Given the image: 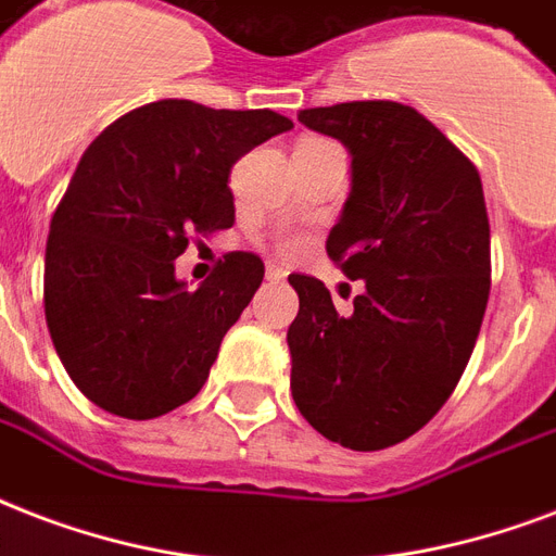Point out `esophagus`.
Masks as SVG:
<instances>
[{"label": "esophagus", "instance_id": "34e87169", "mask_svg": "<svg viewBox=\"0 0 556 556\" xmlns=\"http://www.w3.org/2000/svg\"><path fill=\"white\" fill-rule=\"evenodd\" d=\"M266 278L269 281H283L287 278V269L281 264H266Z\"/></svg>", "mask_w": 556, "mask_h": 556}]
</instances>
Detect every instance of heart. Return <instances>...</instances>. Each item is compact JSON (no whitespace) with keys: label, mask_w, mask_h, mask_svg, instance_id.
<instances>
[{"label":"heart","mask_w":556,"mask_h":556,"mask_svg":"<svg viewBox=\"0 0 556 556\" xmlns=\"http://www.w3.org/2000/svg\"><path fill=\"white\" fill-rule=\"evenodd\" d=\"M283 249H287V252H295V249H299V240H287V243H283Z\"/></svg>","instance_id":"b5f03b06"}]
</instances>
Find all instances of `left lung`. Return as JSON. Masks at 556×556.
I'll list each match as a JSON object with an SVG mask.
<instances>
[{
    "instance_id": "8db88e82",
    "label": "left lung",
    "mask_w": 556,
    "mask_h": 556,
    "mask_svg": "<svg viewBox=\"0 0 556 556\" xmlns=\"http://www.w3.org/2000/svg\"><path fill=\"white\" fill-rule=\"evenodd\" d=\"M299 122L351 153L327 255L365 290L339 313L318 278L290 275L292 400L327 441L386 450L438 415L479 339L490 292L479 170L403 103L316 106Z\"/></svg>"
}]
</instances>
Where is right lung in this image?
I'll return each instance as SVG.
<instances>
[{"mask_svg": "<svg viewBox=\"0 0 556 556\" xmlns=\"http://www.w3.org/2000/svg\"><path fill=\"white\" fill-rule=\"evenodd\" d=\"M287 130L273 110L167 98L86 148L51 217L42 292L60 363L94 406L150 420L200 394L264 261L231 252L197 290L174 261L188 235L229 229L231 165Z\"/></svg>", "mask_w": 556, "mask_h": 556, "instance_id": "obj_1", "label": "right lung"}]
</instances>
